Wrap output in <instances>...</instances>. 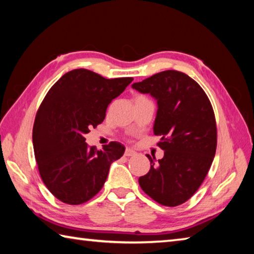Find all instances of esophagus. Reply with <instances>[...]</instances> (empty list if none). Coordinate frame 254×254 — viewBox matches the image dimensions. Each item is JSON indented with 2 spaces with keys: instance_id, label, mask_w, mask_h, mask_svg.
I'll use <instances>...</instances> for the list:
<instances>
[{
  "instance_id": "obj_1",
  "label": "esophagus",
  "mask_w": 254,
  "mask_h": 254,
  "mask_svg": "<svg viewBox=\"0 0 254 254\" xmlns=\"http://www.w3.org/2000/svg\"><path fill=\"white\" fill-rule=\"evenodd\" d=\"M134 155H136V152L135 150H132L130 148H126V150H125V156H134Z\"/></svg>"
}]
</instances>
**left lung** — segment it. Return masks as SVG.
Returning a JSON list of instances; mask_svg holds the SVG:
<instances>
[{"label": "left lung", "instance_id": "8db88e82", "mask_svg": "<svg viewBox=\"0 0 254 254\" xmlns=\"http://www.w3.org/2000/svg\"><path fill=\"white\" fill-rule=\"evenodd\" d=\"M131 87L157 100L154 134L164 157H147L150 170L139 177L141 190L164 206H177L193 196L202 185L217 144L215 115L201 86L176 70L156 73Z\"/></svg>", "mask_w": 254, "mask_h": 254}]
</instances>
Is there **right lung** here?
Segmentation results:
<instances>
[{
    "label": "right lung",
    "instance_id": "obj_1",
    "mask_svg": "<svg viewBox=\"0 0 254 254\" xmlns=\"http://www.w3.org/2000/svg\"><path fill=\"white\" fill-rule=\"evenodd\" d=\"M132 80L74 69L44 97L33 125V149L40 176L59 201L79 205L91 199L104 186L111 163L124 155L120 143L97 150L84 135L104 122L107 107Z\"/></svg>",
    "mask_w": 254,
    "mask_h": 254
}]
</instances>
